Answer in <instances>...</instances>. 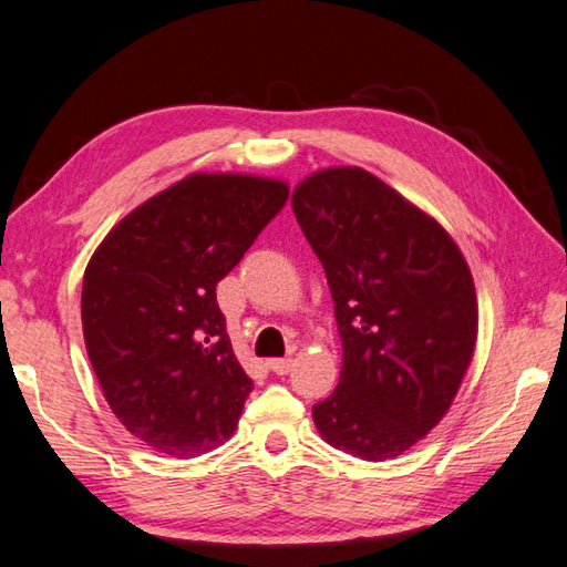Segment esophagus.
Masks as SVG:
<instances>
[{"mask_svg":"<svg viewBox=\"0 0 567 567\" xmlns=\"http://www.w3.org/2000/svg\"><path fill=\"white\" fill-rule=\"evenodd\" d=\"M295 360L292 358H270L268 360V368L275 372V375H287V372L292 370Z\"/></svg>","mask_w":567,"mask_h":567,"instance_id":"obj_1","label":"esophagus"}]
</instances>
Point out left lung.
Segmentation results:
<instances>
[{"instance_id":"obj_1","label":"left lung","mask_w":567,"mask_h":567,"mask_svg":"<svg viewBox=\"0 0 567 567\" xmlns=\"http://www.w3.org/2000/svg\"><path fill=\"white\" fill-rule=\"evenodd\" d=\"M292 209L327 272L343 346L315 424L363 461L396 457L461 388L477 339L473 275L441 224L360 167L307 177Z\"/></svg>"}]
</instances>
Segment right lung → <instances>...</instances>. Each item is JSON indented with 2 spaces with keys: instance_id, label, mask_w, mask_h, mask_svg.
Masks as SVG:
<instances>
[{
  "instance_id": "right-lung-1",
  "label": "right lung",
  "mask_w": 567,
  "mask_h": 567,
  "mask_svg": "<svg viewBox=\"0 0 567 567\" xmlns=\"http://www.w3.org/2000/svg\"><path fill=\"white\" fill-rule=\"evenodd\" d=\"M285 183L189 175L118 221L84 270L82 331L116 419L175 457L231 436L252 390L216 285L287 204Z\"/></svg>"
}]
</instances>
